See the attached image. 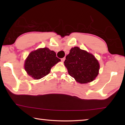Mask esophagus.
I'll return each instance as SVG.
<instances>
[{"instance_id":"esophagus-1","label":"esophagus","mask_w":125,"mask_h":125,"mask_svg":"<svg viewBox=\"0 0 125 125\" xmlns=\"http://www.w3.org/2000/svg\"><path fill=\"white\" fill-rule=\"evenodd\" d=\"M65 57H64V58H62L61 59V61H62V62H64V61H65Z\"/></svg>"}]
</instances>
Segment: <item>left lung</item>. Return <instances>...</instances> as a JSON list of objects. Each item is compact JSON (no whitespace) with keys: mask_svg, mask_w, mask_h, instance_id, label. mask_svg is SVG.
I'll return each mask as SVG.
<instances>
[{"mask_svg":"<svg viewBox=\"0 0 125 125\" xmlns=\"http://www.w3.org/2000/svg\"><path fill=\"white\" fill-rule=\"evenodd\" d=\"M64 63L69 74L81 84L93 81L100 69L98 61L94 55L78 47L71 48Z\"/></svg>","mask_w":125,"mask_h":125,"instance_id":"1","label":"left lung"}]
</instances>
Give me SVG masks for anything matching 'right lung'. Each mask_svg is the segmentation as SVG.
<instances>
[{"label": "right lung", "mask_w": 125, "mask_h": 125, "mask_svg": "<svg viewBox=\"0 0 125 125\" xmlns=\"http://www.w3.org/2000/svg\"><path fill=\"white\" fill-rule=\"evenodd\" d=\"M56 52L47 47L31 52L25 61L24 68L28 74L35 79H40L50 73L51 68L60 62Z\"/></svg>", "instance_id": "obj_1"}]
</instances>
